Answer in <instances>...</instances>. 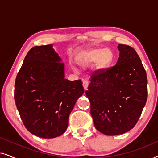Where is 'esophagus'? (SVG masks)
Instances as JSON below:
<instances>
[{
    "label": "esophagus",
    "instance_id": "1",
    "mask_svg": "<svg viewBox=\"0 0 158 158\" xmlns=\"http://www.w3.org/2000/svg\"><path fill=\"white\" fill-rule=\"evenodd\" d=\"M88 84H89V83H88V81H86V80H84V81H83V85L84 89L87 90L88 86Z\"/></svg>",
    "mask_w": 158,
    "mask_h": 158
}]
</instances>
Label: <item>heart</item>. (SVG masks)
Masks as SVG:
<instances>
[{
    "instance_id": "1",
    "label": "heart",
    "mask_w": 158,
    "mask_h": 158,
    "mask_svg": "<svg viewBox=\"0 0 158 158\" xmlns=\"http://www.w3.org/2000/svg\"><path fill=\"white\" fill-rule=\"evenodd\" d=\"M114 60V54L109 48H96L90 49L77 58V63L82 67H88L95 64V68L101 71L109 68ZM74 70L75 68H74Z\"/></svg>"
}]
</instances>
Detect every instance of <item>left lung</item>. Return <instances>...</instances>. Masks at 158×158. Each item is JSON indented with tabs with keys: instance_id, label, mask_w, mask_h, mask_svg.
Returning <instances> with one entry per match:
<instances>
[{
	"instance_id": "obj_1",
	"label": "left lung",
	"mask_w": 158,
	"mask_h": 158,
	"mask_svg": "<svg viewBox=\"0 0 158 158\" xmlns=\"http://www.w3.org/2000/svg\"><path fill=\"white\" fill-rule=\"evenodd\" d=\"M116 65L95 73L85 94L96 129L106 135L127 132L135 126L148 96L147 75L132 47L118 44Z\"/></svg>"
}]
</instances>
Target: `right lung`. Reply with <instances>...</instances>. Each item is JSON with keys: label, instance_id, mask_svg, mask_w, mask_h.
<instances>
[{"label": "right lung", "instance_id": "obj_1", "mask_svg": "<svg viewBox=\"0 0 158 158\" xmlns=\"http://www.w3.org/2000/svg\"><path fill=\"white\" fill-rule=\"evenodd\" d=\"M84 93L81 80L64 77V64L52 44L30 49L17 74L14 98L23 124L44 139L62 135Z\"/></svg>", "mask_w": 158, "mask_h": 158}]
</instances>
